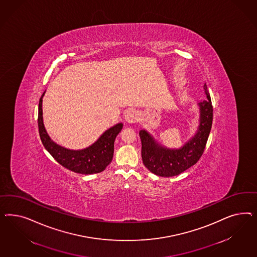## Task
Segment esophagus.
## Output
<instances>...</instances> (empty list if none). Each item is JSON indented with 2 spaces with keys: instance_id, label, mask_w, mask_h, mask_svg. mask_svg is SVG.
<instances>
[{
  "instance_id": "1",
  "label": "esophagus",
  "mask_w": 257,
  "mask_h": 257,
  "mask_svg": "<svg viewBox=\"0 0 257 257\" xmlns=\"http://www.w3.org/2000/svg\"><path fill=\"white\" fill-rule=\"evenodd\" d=\"M125 120L128 123H135L138 120V115L135 111L133 110H128L124 115Z\"/></svg>"
}]
</instances>
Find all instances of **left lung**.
Listing matches in <instances>:
<instances>
[{
    "instance_id": "left-lung-1",
    "label": "left lung",
    "mask_w": 257,
    "mask_h": 257,
    "mask_svg": "<svg viewBox=\"0 0 257 257\" xmlns=\"http://www.w3.org/2000/svg\"><path fill=\"white\" fill-rule=\"evenodd\" d=\"M203 88L207 98L199 103L201 111L199 130L194 138L187 141L182 148L171 150L161 147L147 131H140L142 161L151 172L162 177L175 176L195 165L201 158L213 121V105L206 84Z\"/></svg>"
}]
</instances>
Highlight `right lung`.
Returning a JSON list of instances; mask_svg holds the SVG:
<instances>
[{
	"label": "right lung",
	"mask_w": 257,
	"mask_h": 257,
	"mask_svg": "<svg viewBox=\"0 0 257 257\" xmlns=\"http://www.w3.org/2000/svg\"><path fill=\"white\" fill-rule=\"evenodd\" d=\"M39 99V137L43 146L55 160L64 168L81 174H93L103 171L111 163L114 154V142L117 134L122 129V123L111 127L103 133L101 138L88 148L80 151H71L55 144L48 136L42 119V98Z\"/></svg>",
	"instance_id": "1"
}]
</instances>
